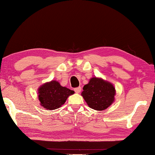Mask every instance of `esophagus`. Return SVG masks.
I'll use <instances>...</instances> for the list:
<instances>
[{
	"label": "esophagus",
	"instance_id": "34e87169",
	"mask_svg": "<svg viewBox=\"0 0 155 155\" xmlns=\"http://www.w3.org/2000/svg\"><path fill=\"white\" fill-rule=\"evenodd\" d=\"M74 91L77 93V94H78V93H80L81 91V87H76V88L74 89Z\"/></svg>",
	"mask_w": 155,
	"mask_h": 155
}]
</instances>
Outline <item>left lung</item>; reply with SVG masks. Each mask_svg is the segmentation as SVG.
Here are the masks:
<instances>
[{"mask_svg": "<svg viewBox=\"0 0 155 155\" xmlns=\"http://www.w3.org/2000/svg\"><path fill=\"white\" fill-rule=\"evenodd\" d=\"M82 96L90 107L96 110H104L114 102L115 89L110 83L94 77L83 87Z\"/></svg>", "mask_w": 155, "mask_h": 155, "instance_id": "1", "label": "left lung"}]
</instances>
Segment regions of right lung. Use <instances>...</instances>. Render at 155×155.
<instances>
[{
    "mask_svg": "<svg viewBox=\"0 0 155 155\" xmlns=\"http://www.w3.org/2000/svg\"><path fill=\"white\" fill-rule=\"evenodd\" d=\"M74 93L72 90L61 86L56 81H52L38 89V100L45 108L55 110L63 105L69 95Z\"/></svg>",
    "mask_w": 155,
    "mask_h": 155,
    "instance_id": "obj_1",
    "label": "right lung"
}]
</instances>
